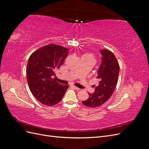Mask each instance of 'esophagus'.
Instances as JSON below:
<instances>
[{
    "label": "esophagus",
    "mask_w": 149,
    "mask_h": 149,
    "mask_svg": "<svg viewBox=\"0 0 149 149\" xmlns=\"http://www.w3.org/2000/svg\"><path fill=\"white\" fill-rule=\"evenodd\" d=\"M73 88H74L75 89H76V90H79L80 89L79 88H78V87H76V86H73Z\"/></svg>",
    "instance_id": "34e87169"
}]
</instances>
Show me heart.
Instances as JSON below:
<instances>
[{"label": "heart", "mask_w": 149, "mask_h": 149, "mask_svg": "<svg viewBox=\"0 0 149 149\" xmlns=\"http://www.w3.org/2000/svg\"><path fill=\"white\" fill-rule=\"evenodd\" d=\"M83 56H88V57H89L90 58H91L92 60H93L94 61V56H93V55H92V54H89V53L85 54V55H84Z\"/></svg>", "instance_id": "heart-1"}]
</instances>
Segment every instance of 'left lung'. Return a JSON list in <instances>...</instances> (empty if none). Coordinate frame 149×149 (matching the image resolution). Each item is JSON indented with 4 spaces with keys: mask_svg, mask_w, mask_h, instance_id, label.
I'll list each match as a JSON object with an SVG mask.
<instances>
[{
    "mask_svg": "<svg viewBox=\"0 0 149 149\" xmlns=\"http://www.w3.org/2000/svg\"><path fill=\"white\" fill-rule=\"evenodd\" d=\"M100 52L102 61L96 77L99 84L95 87V91L89 93V98L82 102L89 107H96L104 104L114 93L118 81L119 65L115 55L108 49H101Z\"/></svg>",
    "mask_w": 149,
    "mask_h": 149,
    "instance_id": "obj_1",
    "label": "left lung"
}]
</instances>
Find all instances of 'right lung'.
Segmentation results:
<instances>
[{
	"mask_svg": "<svg viewBox=\"0 0 149 149\" xmlns=\"http://www.w3.org/2000/svg\"><path fill=\"white\" fill-rule=\"evenodd\" d=\"M68 50L58 45L49 44L29 57L26 67L29 86L33 96L44 105L51 106L60 102L69 87L52 78L64 63Z\"/></svg>",
	"mask_w": 149,
	"mask_h": 149,
	"instance_id": "right-lung-1",
	"label": "right lung"
}]
</instances>
